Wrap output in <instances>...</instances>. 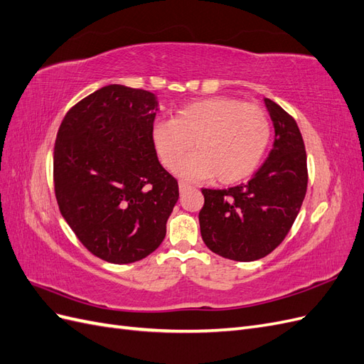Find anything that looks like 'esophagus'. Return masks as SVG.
<instances>
[{"label": "esophagus", "mask_w": 364, "mask_h": 364, "mask_svg": "<svg viewBox=\"0 0 364 364\" xmlns=\"http://www.w3.org/2000/svg\"><path fill=\"white\" fill-rule=\"evenodd\" d=\"M188 190H190V185L188 183H185V182L179 183V191L181 193H185V191H188Z\"/></svg>", "instance_id": "1"}]
</instances>
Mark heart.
<instances>
[{
    "instance_id": "heart-1",
    "label": "heart",
    "mask_w": 364,
    "mask_h": 364,
    "mask_svg": "<svg viewBox=\"0 0 364 364\" xmlns=\"http://www.w3.org/2000/svg\"><path fill=\"white\" fill-rule=\"evenodd\" d=\"M153 146L165 168L173 170L193 145L196 151L178 167L185 181L217 178L237 183L258 168L272 138L262 107L232 97H213L179 109L171 121L153 126Z\"/></svg>"
}]
</instances>
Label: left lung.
Listing matches in <instances>:
<instances>
[{
	"instance_id": "8db88e82",
	"label": "left lung",
	"mask_w": 364,
	"mask_h": 364,
	"mask_svg": "<svg viewBox=\"0 0 364 364\" xmlns=\"http://www.w3.org/2000/svg\"><path fill=\"white\" fill-rule=\"evenodd\" d=\"M274 126L269 158L247 183L228 190L203 188L199 213L205 245L234 261L269 255L287 237L305 199L306 151L294 118L264 98Z\"/></svg>"
}]
</instances>
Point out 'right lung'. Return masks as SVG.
<instances>
[{
  "label": "right lung",
  "mask_w": 364,
  "mask_h": 364,
  "mask_svg": "<svg viewBox=\"0 0 364 364\" xmlns=\"http://www.w3.org/2000/svg\"><path fill=\"white\" fill-rule=\"evenodd\" d=\"M156 98L103 86L65 115L53 151L60 214L97 258L130 264L156 250L179 185L153 146Z\"/></svg>",
  "instance_id": "obj_1"
}]
</instances>
